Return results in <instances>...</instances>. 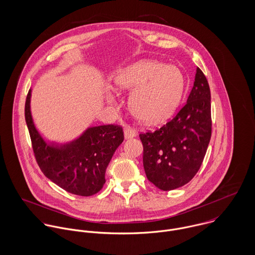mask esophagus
Masks as SVG:
<instances>
[{"label": "esophagus", "instance_id": "1", "mask_svg": "<svg viewBox=\"0 0 255 255\" xmlns=\"http://www.w3.org/2000/svg\"><path fill=\"white\" fill-rule=\"evenodd\" d=\"M135 135H136V131H135L133 128H125V137H126L127 139L132 138V137H134Z\"/></svg>", "mask_w": 255, "mask_h": 255}]
</instances>
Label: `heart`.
<instances>
[{"label":"heart","instance_id":"1","mask_svg":"<svg viewBox=\"0 0 255 255\" xmlns=\"http://www.w3.org/2000/svg\"><path fill=\"white\" fill-rule=\"evenodd\" d=\"M120 90H132L131 112L141 121L154 124L167 119L181 100L184 80L176 67L140 62L124 69L115 77Z\"/></svg>","mask_w":255,"mask_h":255}]
</instances>
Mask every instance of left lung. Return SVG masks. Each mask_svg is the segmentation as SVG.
<instances>
[{
  "mask_svg": "<svg viewBox=\"0 0 255 255\" xmlns=\"http://www.w3.org/2000/svg\"><path fill=\"white\" fill-rule=\"evenodd\" d=\"M211 133L210 87L197 68L182 109L160 128L139 134L148 181L161 190H172L190 182L203 162Z\"/></svg>",
  "mask_w": 255,
  "mask_h": 255,
  "instance_id": "8db88e82",
  "label": "left lung"
}]
</instances>
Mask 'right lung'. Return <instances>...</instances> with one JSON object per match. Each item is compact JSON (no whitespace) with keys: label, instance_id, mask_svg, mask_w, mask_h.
I'll return each mask as SVG.
<instances>
[{"label":"right lung","instance_id":"1","mask_svg":"<svg viewBox=\"0 0 255 255\" xmlns=\"http://www.w3.org/2000/svg\"><path fill=\"white\" fill-rule=\"evenodd\" d=\"M30 90L25 101V122L42 173L66 191L90 196L101 190L105 172L116 149L124 140L123 128L106 125L88 128L70 144L49 146L40 136L30 113Z\"/></svg>","mask_w":255,"mask_h":255}]
</instances>
